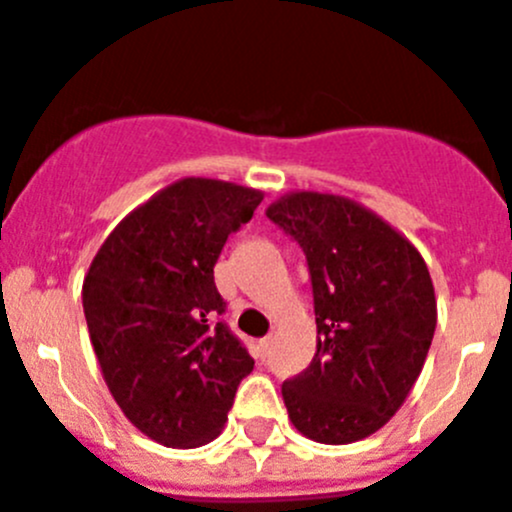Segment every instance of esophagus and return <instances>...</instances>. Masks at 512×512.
Wrapping results in <instances>:
<instances>
[{"label": "esophagus", "mask_w": 512, "mask_h": 512, "mask_svg": "<svg viewBox=\"0 0 512 512\" xmlns=\"http://www.w3.org/2000/svg\"><path fill=\"white\" fill-rule=\"evenodd\" d=\"M256 348H259L261 359H266V356H269V351H271V338H261L259 346H256Z\"/></svg>", "instance_id": "obj_1"}]
</instances>
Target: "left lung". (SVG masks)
<instances>
[{
    "instance_id": "1",
    "label": "left lung",
    "mask_w": 512,
    "mask_h": 512,
    "mask_svg": "<svg viewBox=\"0 0 512 512\" xmlns=\"http://www.w3.org/2000/svg\"><path fill=\"white\" fill-rule=\"evenodd\" d=\"M266 217L300 243L318 325L310 366L282 384L292 425L318 443H354L400 410L436 330L423 256L372 210L338 194L292 192Z\"/></svg>"
}]
</instances>
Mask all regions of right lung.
I'll list each match as a JSON object with an SVG mask.
<instances>
[{
	"label": "right lung",
	"instance_id": "obj_1",
	"mask_svg": "<svg viewBox=\"0 0 512 512\" xmlns=\"http://www.w3.org/2000/svg\"><path fill=\"white\" fill-rule=\"evenodd\" d=\"M264 194L182 179L130 212L84 277V315L104 382L125 418L171 449L220 436L243 377L246 346L217 315L215 264Z\"/></svg>",
	"mask_w": 512,
	"mask_h": 512
}]
</instances>
